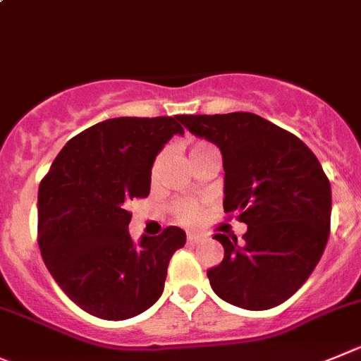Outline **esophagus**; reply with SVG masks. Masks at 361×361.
<instances>
[{
    "label": "esophagus",
    "instance_id": "34e87169",
    "mask_svg": "<svg viewBox=\"0 0 361 361\" xmlns=\"http://www.w3.org/2000/svg\"><path fill=\"white\" fill-rule=\"evenodd\" d=\"M186 239L190 245H198V243H202V235H198V234H188Z\"/></svg>",
    "mask_w": 361,
    "mask_h": 361
}]
</instances>
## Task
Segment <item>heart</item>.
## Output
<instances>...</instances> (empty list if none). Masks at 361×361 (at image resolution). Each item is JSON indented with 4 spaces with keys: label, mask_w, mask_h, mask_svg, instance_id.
<instances>
[{
    "label": "heart",
    "mask_w": 361,
    "mask_h": 361,
    "mask_svg": "<svg viewBox=\"0 0 361 361\" xmlns=\"http://www.w3.org/2000/svg\"><path fill=\"white\" fill-rule=\"evenodd\" d=\"M211 152H218L211 143L195 142L193 145L190 147L191 163L195 164L197 161H200L202 157L207 156V154ZM164 159H166V150H161V152L156 156V159H154L152 170H150V180H152V184H156L157 180H159ZM171 214H173V218L177 219L178 223H183V225L186 226H193L204 218V205L197 200H178L171 205Z\"/></svg>",
    "instance_id": "heart-1"
}]
</instances>
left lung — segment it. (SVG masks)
<instances>
[{
	"label": "left lung",
	"instance_id": "1",
	"mask_svg": "<svg viewBox=\"0 0 361 361\" xmlns=\"http://www.w3.org/2000/svg\"><path fill=\"white\" fill-rule=\"evenodd\" d=\"M178 120L219 147L223 209L248 225L243 241L214 235L225 255L207 271L212 290L246 310L283 303L310 276L329 238L331 186L321 163L298 136L253 113Z\"/></svg>",
	"mask_w": 361,
	"mask_h": 361
}]
</instances>
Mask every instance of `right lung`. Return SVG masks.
<instances>
[{
	"instance_id": "right-lung-1",
	"label": "right lung",
	"mask_w": 361,
	"mask_h": 361,
	"mask_svg": "<svg viewBox=\"0 0 361 361\" xmlns=\"http://www.w3.org/2000/svg\"><path fill=\"white\" fill-rule=\"evenodd\" d=\"M178 115L120 116L88 127L60 150L39 186V248L60 289L88 314L123 321L163 294L184 230L133 243L129 202L150 193V170Z\"/></svg>"
}]
</instances>
